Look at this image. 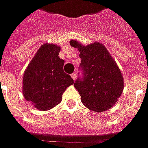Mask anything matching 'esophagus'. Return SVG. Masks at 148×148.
<instances>
[{"label":"esophagus","mask_w":148,"mask_h":148,"mask_svg":"<svg viewBox=\"0 0 148 148\" xmlns=\"http://www.w3.org/2000/svg\"><path fill=\"white\" fill-rule=\"evenodd\" d=\"M71 77H72V78H73L74 80H75V79H76V77H77V76H76V73H75V72L73 73V74H71Z\"/></svg>","instance_id":"34e87169"}]
</instances>
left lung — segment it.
Here are the masks:
<instances>
[{"label": "left lung", "mask_w": 148, "mask_h": 148, "mask_svg": "<svg viewBox=\"0 0 148 148\" xmlns=\"http://www.w3.org/2000/svg\"><path fill=\"white\" fill-rule=\"evenodd\" d=\"M71 46L80 52L82 75L74 83L85 106L102 112L110 109L117 102L124 87L119 68L103 44L95 42L84 46L75 40ZM80 74V73H79Z\"/></svg>", "instance_id": "left-lung-1"}]
</instances>
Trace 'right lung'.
Returning a JSON list of instances; mask_svg holds the SVG:
<instances>
[{
    "instance_id": "right-lung-1",
    "label": "right lung",
    "mask_w": 148,
    "mask_h": 148,
    "mask_svg": "<svg viewBox=\"0 0 148 148\" xmlns=\"http://www.w3.org/2000/svg\"><path fill=\"white\" fill-rule=\"evenodd\" d=\"M60 49L53 44L42 45L25 71L24 97L38 110L57 106L66 89L74 84L71 75L64 72L65 62L58 57Z\"/></svg>"
}]
</instances>
